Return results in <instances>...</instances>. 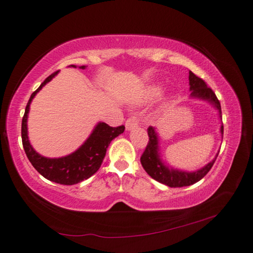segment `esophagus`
<instances>
[{
	"mask_svg": "<svg viewBox=\"0 0 253 253\" xmlns=\"http://www.w3.org/2000/svg\"><path fill=\"white\" fill-rule=\"evenodd\" d=\"M136 126H138V119H136L135 117H131L126 120V131L133 130Z\"/></svg>",
	"mask_w": 253,
	"mask_h": 253,
	"instance_id": "esophagus-1",
	"label": "esophagus"
}]
</instances>
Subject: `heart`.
I'll return each mask as SVG.
<instances>
[{"label":"heart","mask_w":253,"mask_h":253,"mask_svg":"<svg viewBox=\"0 0 253 253\" xmlns=\"http://www.w3.org/2000/svg\"><path fill=\"white\" fill-rule=\"evenodd\" d=\"M161 92V86L159 84H150L147 85L141 92L139 93L138 96L135 97L133 101L134 104L136 105H141L144 104V103H148L154 99L155 97L158 96ZM168 103V97H164L163 102H161V107H164L166 104Z\"/></svg>","instance_id":"1"}]
</instances>
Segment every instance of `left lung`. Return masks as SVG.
Returning <instances> with one entry per match:
<instances>
[{"instance_id":"left-lung-1","label":"left lung","mask_w":253,"mask_h":253,"mask_svg":"<svg viewBox=\"0 0 253 253\" xmlns=\"http://www.w3.org/2000/svg\"><path fill=\"white\" fill-rule=\"evenodd\" d=\"M189 90H190V98L198 99V101L208 102L209 104L212 105L215 110L217 111L218 118L222 120V111L221 104L218 102L216 95L210 87H208L206 83L202 78L197 77L195 74L189 70ZM221 136L223 138V124L220 126ZM149 135V143L144 150L143 155L141 156V165L144 170L151 178L159 183L167 185L169 187H185V186H190L193 184L200 181L206 173H208L212 166L214 165L218 152L215 155L212 161L203 166L202 168L196 169L194 171L183 170V169L173 168L171 166H168L166 161H164L161 157L160 150V142H159V134L158 130L156 127L149 126L148 129Z\"/></svg>"}]
</instances>
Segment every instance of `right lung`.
<instances>
[{"mask_svg": "<svg viewBox=\"0 0 253 253\" xmlns=\"http://www.w3.org/2000/svg\"><path fill=\"white\" fill-rule=\"evenodd\" d=\"M68 67L76 68V65H70ZM81 69H86L87 66H80ZM56 72L45 78L36 92H33L29 99L26 112L22 119V144L29 161L36 168L40 175L45 179L61 185H74L87 179L96 172L104 159L106 149L113 139L124 132V126L112 127L104 122H98L90 132L88 138L82 146L67 156L59 158H48L37 152L31 146L28 135V115L30 111L32 99L38 94L44 85H47L53 77L58 75Z\"/></svg>", "mask_w": 253, "mask_h": 253, "instance_id": "add662e5", "label": "right lung"}]
</instances>
